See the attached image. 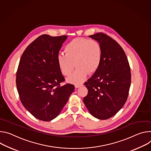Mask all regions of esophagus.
<instances>
[{
	"label": "esophagus",
	"mask_w": 151,
	"mask_h": 151,
	"mask_svg": "<svg viewBox=\"0 0 151 151\" xmlns=\"http://www.w3.org/2000/svg\"><path fill=\"white\" fill-rule=\"evenodd\" d=\"M81 86H82V85H81V84H77V85H75V87H76V88H78L81 87Z\"/></svg>",
	"instance_id": "1"
}]
</instances>
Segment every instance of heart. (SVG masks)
Masks as SVG:
<instances>
[{"label": "heart", "mask_w": 151, "mask_h": 151, "mask_svg": "<svg viewBox=\"0 0 151 151\" xmlns=\"http://www.w3.org/2000/svg\"><path fill=\"white\" fill-rule=\"evenodd\" d=\"M65 55L58 56V65L62 75L70 76L74 69L75 71L67 78L69 83L81 84L88 74L96 72L101 64L103 56L102 47L98 41L82 38L74 39L64 48Z\"/></svg>", "instance_id": "1"}]
</instances>
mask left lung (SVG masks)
<instances>
[{"label":"left lung","instance_id":"1","mask_svg":"<svg viewBox=\"0 0 151 151\" xmlns=\"http://www.w3.org/2000/svg\"><path fill=\"white\" fill-rule=\"evenodd\" d=\"M101 45L103 56L98 70L85 85L88 89L83 102L98 119L111 118L125 104L131 85V70L121 45L103 33L89 36Z\"/></svg>","mask_w":151,"mask_h":151}]
</instances>
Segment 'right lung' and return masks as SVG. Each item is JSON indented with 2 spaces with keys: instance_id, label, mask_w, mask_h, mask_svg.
<instances>
[{
  "instance_id": "obj_1",
  "label": "right lung",
  "mask_w": 151,
  "mask_h": 151,
  "mask_svg": "<svg viewBox=\"0 0 151 151\" xmlns=\"http://www.w3.org/2000/svg\"><path fill=\"white\" fill-rule=\"evenodd\" d=\"M67 36L42 35L29 44L20 59L16 85L24 108L36 118L50 121L60 114L74 86L66 84L58 56Z\"/></svg>"
}]
</instances>
